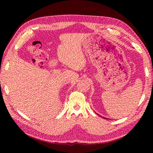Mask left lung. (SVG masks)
Wrapping results in <instances>:
<instances>
[{
  "instance_id": "obj_1",
  "label": "left lung",
  "mask_w": 153,
  "mask_h": 153,
  "mask_svg": "<svg viewBox=\"0 0 153 153\" xmlns=\"http://www.w3.org/2000/svg\"><path fill=\"white\" fill-rule=\"evenodd\" d=\"M101 117H102V116H101ZM102 118H105V119H107L106 118H105V117H102Z\"/></svg>"
}]
</instances>
